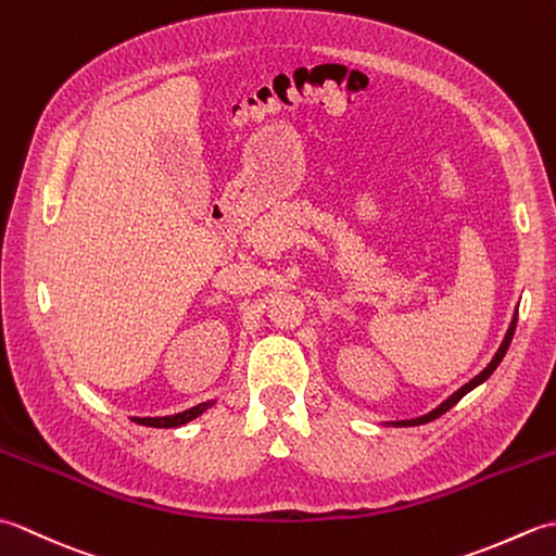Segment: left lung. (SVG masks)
<instances>
[{"instance_id":"1","label":"left lung","mask_w":556,"mask_h":556,"mask_svg":"<svg viewBox=\"0 0 556 556\" xmlns=\"http://www.w3.org/2000/svg\"><path fill=\"white\" fill-rule=\"evenodd\" d=\"M514 329H516V315H514V320H511V325H509V332H506V337H504V341H502V346H500V351L497 353H494V358L490 361V365H488V368L485 370H482L480 375H476L473 377V380H470L468 384H464V387H460L458 389V392H454L452 396H448L446 401H444V404L442 406H437L432 413H428V416H422V418H416V420H401V422H394V425H404V428H408V425H422V422H430V420H434V418H440L442 416V413H446L448 408H452V406H456L458 404V401L460 399H464L468 392H470V389H476L480 382H485L488 380V377L494 372V370H497V365L502 363V358H504V353H506V349H509V344H511V339H514Z\"/></svg>"}]
</instances>
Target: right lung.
I'll return each instance as SVG.
<instances>
[{
	"label": "right lung",
	"instance_id": "obj_1",
	"mask_svg": "<svg viewBox=\"0 0 556 556\" xmlns=\"http://www.w3.org/2000/svg\"><path fill=\"white\" fill-rule=\"evenodd\" d=\"M215 401H205V404H198L193 408H188L184 413H176V416H164V418H134L138 425H148V428H179V425H186L188 420L198 418L200 413L207 410Z\"/></svg>",
	"mask_w": 556,
	"mask_h": 556
}]
</instances>
